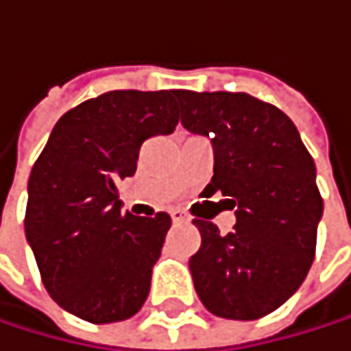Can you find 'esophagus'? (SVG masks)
I'll return each mask as SVG.
<instances>
[{
  "label": "esophagus",
  "instance_id": "esophagus-1",
  "mask_svg": "<svg viewBox=\"0 0 351 351\" xmlns=\"http://www.w3.org/2000/svg\"><path fill=\"white\" fill-rule=\"evenodd\" d=\"M171 219L176 223H184V221H188V215L182 209H171Z\"/></svg>",
  "mask_w": 351,
  "mask_h": 351
}]
</instances>
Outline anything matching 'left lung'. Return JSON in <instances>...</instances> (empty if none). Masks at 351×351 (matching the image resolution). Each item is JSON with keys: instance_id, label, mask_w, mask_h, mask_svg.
<instances>
[{"instance_id": "left-lung-1", "label": "left lung", "mask_w": 351, "mask_h": 351, "mask_svg": "<svg viewBox=\"0 0 351 351\" xmlns=\"http://www.w3.org/2000/svg\"><path fill=\"white\" fill-rule=\"evenodd\" d=\"M182 125L209 136L207 190L237 207L232 232L195 219L201 249L190 272L203 306L221 318L257 320L306 280L316 255L322 197L314 159L293 121L245 92H176Z\"/></svg>"}]
</instances>
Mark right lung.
<instances>
[{"instance_id": "obj_1", "label": "right lung", "mask_w": 351, "mask_h": 351, "mask_svg": "<svg viewBox=\"0 0 351 351\" xmlns=\"http://www.w3.org/2000/svg\"><path fill=\"white\" fill-rule=\"evenodd\" d=\"M176 92L114 90L81 102L33 165L27 241L51 300L81 320H128L148 297L171 217L121 213L117 184L136 173L148 138L176 130Z\"/></svg>"}]
</instances>
